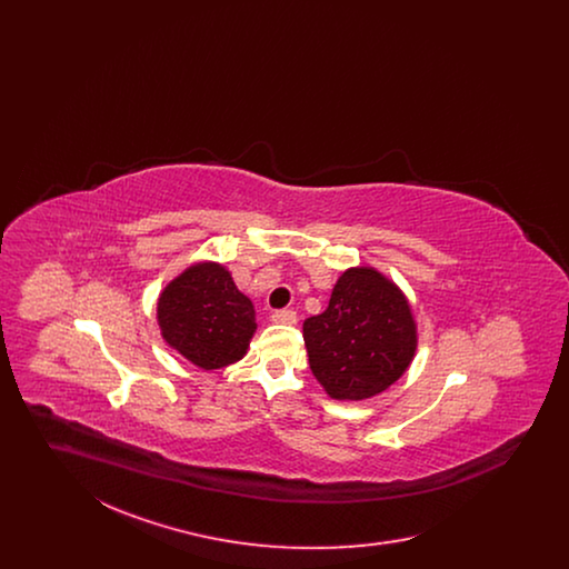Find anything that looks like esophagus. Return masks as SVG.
I'll use <instances>...</instances> for the list:
<instances>
[{"mask_svg":"<svg viewBox=\"0 0 569 569\" xmlns=\"http://www.w3.org/2000/svg\"><path fill=\"white\" fill-rule=\"evenodd\" d=\"M272 322H277V325H297L298 316L297 311H292V309H277V311H272Z\"/></svg>","mask_w":569,"mask_h":569,"instance_id":"34e87169","label":"esophagus"}]
</instances>
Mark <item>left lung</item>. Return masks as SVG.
<instances>
[{"label": "left lung", "mask_w": 569, "mask_h": 569, "mask_svg": "<svg viewBox=\"0 0 569 569\" xmlns=\"http://www.w3.org/2000/svg\"><path fill=\"white\" fill-rule=\"evenodd\" d=\"M309 367L339 401H362L401 378L418 335L403 292L369 267L343 272L325 313L307 318Z\"/></svg>", "instance_id": "obj_1"}]
</instances>
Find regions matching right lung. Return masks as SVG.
Instances as JSON below:
<instances>
[{
	"mask_svg": "<svg viewBox=\"0 0 569 569\" xmlns=\"http://www.w3.org/2000/svg\"><path fill=\"white\" fill-rule=\"evenodd\" d=\"M158 325L170 348L213 371L243 358L256 330V311L230 272L216 262H200L163 288Z\"/></svg>",
	"mask_w": 569,
	"mask_h": 569,
	"instance_id": "right-lung-1",
	"label": "right lung"
}]
</instances>
